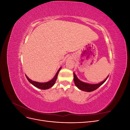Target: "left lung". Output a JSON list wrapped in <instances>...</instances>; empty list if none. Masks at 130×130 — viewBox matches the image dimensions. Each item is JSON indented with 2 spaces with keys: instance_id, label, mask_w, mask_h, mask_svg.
<instances>
[{
  "instance_id": "8db88e82",
  "label": "left lung",
  "mask_w": 130,
  "mask_h": 130,
  "mask_svg": "<svg viewBox=\"0 0 130 130\" xmlns=\"http://www.w3.org/2000/svg\"><path fill=\"white\" fill-rule=\"evenodd\" d=\"M73 75H74V82H75V84L76 87L78 89H80V90H84V91H86L87 92H90L93 91V90H96L97 88H99L101 85H102L104 83V82L106 81V80L107 79V78L108 77V76L104 81L100 82V83H99V84L92 85V84L86 83V82H82L80 80H78V78L77 77L76 75L74 73Z\"/></svg>"
}]
</instances>
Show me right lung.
Here are the masks:
<instances>
[{
	"mask_svg": "<svg viewBox=\"0 0 130 130\" xmlns=\"http://www.w3.org/2000/svg\"><path fill=\"white\" fill-rule=\"evenodd\" d=\"M61 68V67L58 69V70L57 72L56 73V74L55 75V77L53 78L52 80L49 81V82H45V83H44H44H41V82H35V81H32L31 80H30V78H29V77H27L26 75H25V76L27 78V79L28 80V81L32 85L35 86V87H36L40 88V89H47L50 88V87H53L54 85L55 84V82L57 80V76H58V73H59V72H60Z\"/></svg>",
	"mask_w": 130,
	"mask_h": 130,
	"instance_id": "add662e5",
	"label": "right lung"
}]
</instances>
